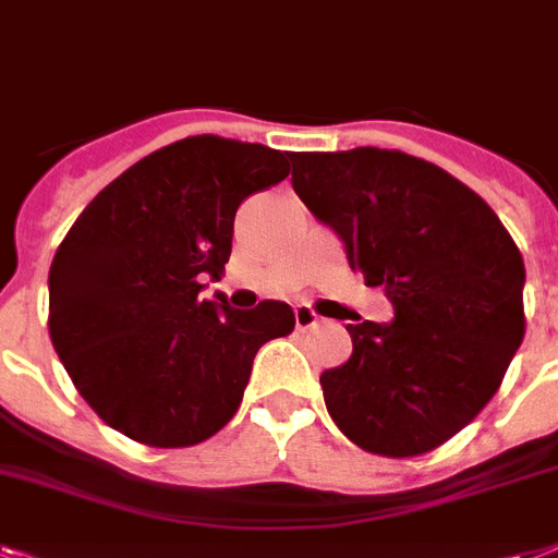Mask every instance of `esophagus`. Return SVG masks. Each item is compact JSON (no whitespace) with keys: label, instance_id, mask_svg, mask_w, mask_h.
<instances>
[{"label":"esophagus","instance_id":"34e87169","mask_svg":"<svg viewBox=\"0 0 558 558\" xmlns=\"http://www.w3.org/2000/svg\"><path fill=\"white\" fill-rule=\"evenodd\" d=\"M320 324V318H318V312L312 310V306H303V303H298V306H294V326H298V329H312V326H318Z\"/></svg>","mask_w":558,"mask_h":558}]
</instances>
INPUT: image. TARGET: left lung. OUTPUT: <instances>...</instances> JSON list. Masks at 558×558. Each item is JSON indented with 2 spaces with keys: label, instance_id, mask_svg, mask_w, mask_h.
<instances>
[{
  "label": "left lung",
  "instance_id": "obj_1",
  "mask_svg": "<svg viewBox=\"0 0 558 558\" xmlns=\"http://www.w3.org/2000/svg\"><path fill=\"white\" fill-rule=\"evenodd\" d=\"M294 194L341 234L392 324H350L352 357L320 375L326 410L361 450L412 459L464 429L524 338V260L501 220L433 162L387 148L301 151Z\"/></svg>",
  "mask_w": 558,
  "mask_h": 558
}]
</instances>
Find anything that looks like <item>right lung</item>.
Here are the masks:
<instances>
[{
    "label": "right lung",
    "instance_id": "obj_1",
    "mask_svg": "<svg viewBox=\"0 0 558 558\" xmlns=\"http://www.w3.org/2000/svg\"><path fill=\"white\" fill-rule=\"evenodd\" d=\"M289 151L177 140L108 183L53 255L48 332L76 392L122 436L192 447L243 401L257 350L294 329L289 303L201 301L232 255L234 211L289 174Z\"/></svg>",
    "mask_w": 558,
    "mask_h": 558
}]
</instances>
